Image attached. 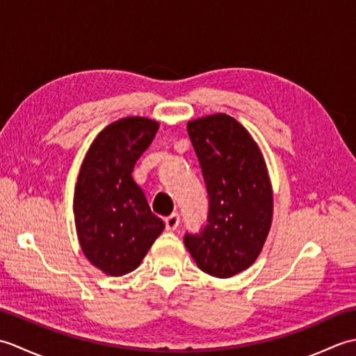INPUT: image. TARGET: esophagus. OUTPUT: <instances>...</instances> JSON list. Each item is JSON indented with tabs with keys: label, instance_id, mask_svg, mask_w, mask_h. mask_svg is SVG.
I'll return each instance as SVG.
<instances>
[{
	"label": "esophagus",
	"instance_id": "34e87169",
	"mask_svg": "<svg viewBox=\"0 0 356 356\" xmlns=\"http://www.w3.org/2000/svg\"><path fill=\"white\" fill-rule=\"evenodd\" d=\"M179 222H180V217H179V214H171V216H168L165 218V226H166V229L168 231H174L179 226Z\"/></svg>",
	"mask_w": 356,
	"mask_h": 356
}]
</instances>
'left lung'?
<instances>
[{
	"label": "left lung",
	"mask_w": 356,
	"mask_h": 356,
	"mask_svg": "<svg viewBox=\"0 0 356 356\" xmlns=\"http://www.w3.org/2000/svg\"><path fill=\"white\" fill-rule=\"evenodd\" d=\"M205 179L208 225L185 234L197 266L228 278L257 260L272 223L274 197L266 163L252 136L236 119L218 113L186 125Z\"/></svg>",
	"instance_id": "8db88e82"
}]
</instances>
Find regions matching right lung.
Segmentation results:
<instances>
[{"label":"right lung","mask_w":356,"mask_h":356,"mask_svg":"<svg viewBox=\"0 0 356 356\" xmlns=\"http://www.w3.org/2000/svg\"><path fill=\"white\" fill-rule=\"evenodd\" d=\"M157 130L153 119H119L96 136L81 165L73 199L78 238L88 261L111 277L138 268L165 228L131 176Z\"/></svg>","instance_id":"obj_1"}]
</instances>
